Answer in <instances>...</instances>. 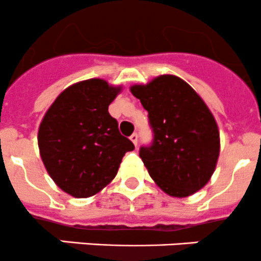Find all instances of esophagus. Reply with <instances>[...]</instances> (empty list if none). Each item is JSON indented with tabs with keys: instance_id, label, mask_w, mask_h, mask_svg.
<instances>
[{
	"instance_id": "esophagus-1",
	"label": "esophagus",
	"mask_w": 261,
	"mask_h": 261,
	"mask_svg": "<svg viewBox=\"0 0 261 261\" xmlns=\"http://www.w3.org/2000/svg\"><path fill=\"white\" fill-rule=\"evenodd\" d=\"M130 141L133 142L134 146L137 147V144H138V134H137V133L132 134V136H130Z\"/></svg>"
}]
</instances>
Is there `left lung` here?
I'll return each mask as SVG.
<instances>
[{
    "label": "left lung",
    "instance_id": "8db88e82",
    "mask_svg": "<svg viewBox=\"0 0 261 261\" xmlns=\"http://www.w3.org/2000/svg\"><path fill=\"white\" fill-rule=\"evenodd\" d=\"M130 92L148 112L151 146L139 157L166 194L189 197L213 175L219 156V132L202 97L180 77L162 74Z\"/></svg>",
    "mask_w": 261,
    "mask_h": 261
}]
</instances>
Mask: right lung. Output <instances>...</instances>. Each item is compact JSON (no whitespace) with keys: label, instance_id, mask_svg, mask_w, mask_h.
I'll return each mask as SVG.
<instances>
[{"label":"right lung","instance_id":"right-lung-1","mask_svg":"<svg viewBox=\"0 0 261 261\" xmlns=\"http://www.w3.org/2000/svg\"><path fill=\"white\" fill-rule=\"evenodd\" d=\"M120 86L90 79L67 87L44 115L38 132L40 157L53 181L74 198H89L117 175L134 144L108 109Z\"/></svg>","mask_w":261,"mask_h":261}]
</instances>
